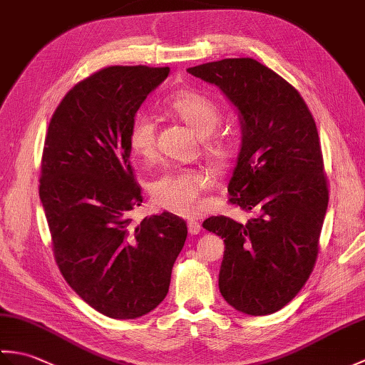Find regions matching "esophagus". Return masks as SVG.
Returning a JSON list of instances; mask_svg holds the SVG:
<instances>
[{
	"mask_svg": "<svg viewBox=\"0 0 365 365\" xmlns=\"http://www.w3.org/2000/svg\"><path fill=\"white\" fill-rule=\"evenodd\" d=\"M188 230L191 235H197L200 230H202V226H200V222L197 220H190L188 221Z\"/></svg>",
	"mask_w": 365,
	"mask_h": 365,
	"instance_id": "1",
	"label": "esophagus"
}]
</instances>
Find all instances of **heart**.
I'll use <instances>...</instances> for the list:
<instances>
[{
  "mask_svg": "<svg viewBox=\"0 0 365 365\" xmlns=\"http://www.w3.org/2000/svg\"><path fill=\"white\" fill-rule=\"evenodd\" d=\"M168 110L187 123L199 138H205L204 150L216 161H226L230 157V147L220 138L210 135L220 125L221 111L213 100L197 91H178L166 100ZM157 127L149 113L138 111L130 123L128 147L141 160H150L155 155ZM210 170L169 169L155 178L150 185L153 202L165 210L177 215H195L200 208V196L212 185Z\"/></svg>",
  "mask_w": 365,
  "mask_h": 365,
  "instance_id": "1",
  "label": "heart"
}]
</instances>
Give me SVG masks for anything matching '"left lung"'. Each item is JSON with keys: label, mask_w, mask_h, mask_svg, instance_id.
<instances>
[{"label": "left lung", "mask_w": 365, "mask_h": 365, "mask_svg": "<svg viewBox=\"0 0 365 365\" xmlns=\"http://www.w3.org/2000/svg\"><path fill=\"white\" fill-rule=\"evenodd\" d=\"M237 106L242 149L229 202L254 216L246 224L210 216L204 229L224 238L220 292L247 315L277 312L311 276L328 185L319 131L299 92L251 58L190 67Z\"/></svg>", "instance_id": "obj_1"}]
</instances>
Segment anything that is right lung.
<instances>
[{"instance_id":"add662e5","label":"right lung","mask_w":365,"mask_h":365,"mask_svg":"<svg viewBox=\"0 0 365 365\" xmlns=\"http://www.w3.org/2000/svg\"><path fill=\"white\" fill-rule=\"evenodd\" d=\"M169 67L113 66L67 92L45 138L41 196L67 284L106 317L138 319L166 298L187 222L163 212L135 224L141 187L128 130Z\"/></svg>"}]
</instances>
